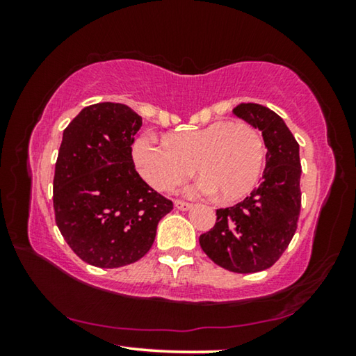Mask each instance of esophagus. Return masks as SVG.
I'll use <instances>...</instances> for the list:
<instances>
[{
    "instance_id": "obj_1",
    "label": "esophagus",
    "mask_w": 356,
    "mask_h": 356,
    "mask_svg": "<svg viewBox=\"0 0 356 356\" xmlns=\"http://www.w3.org/2000/svg\"><path fill=\"white\" fill-rule=\"evenodd\" d=\"M174 207L179 209V210H188V209H191V204L177 200V201H174Z\"/></svg>"
}]
</instances>
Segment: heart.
Listing matches in <instances>:
<instances>
[{
    "label": "heart",
    "instance_id": "obj_1",
    "mask_svg": "<svg viewBox=\"0 0 356 356\" xmlns=\"http://www.w3.org/2000/svg\"><path fill=\"white\" fill-rule=\"evenodd\" d=\"M131 155L138 172L155 190H174L195 170L202 177L196 184L197 191L236 201L256 185L265 149L251 124L216 120L206 127L168 135L165 141L143 135L135 141Z\"/></svg>",
    "mask_w": 356,
    "mask_h": 356
}]
</instances>
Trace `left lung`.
Wrapping results in <instances>:
<instances>
[{
  "label": "left lung",
  "mask_w": 356,
  "mask_h": 356,
  "mask_svg": "<svg viewBox=\"0 0 356 356\" xmlns=\"http://www.w3.org/2000/svg\"><path fill=\"white\" fill-rule=\"evenodd\" d=\"M234 114L262 131L267 147L262 182L242 202L216 210V222L201 234L202 251L236 273L272 267L291 243L301 209L298 143L278 114L259 104H240Z\"/></svg>",
  "instance_id": "8db88e82"
}]
</instances>
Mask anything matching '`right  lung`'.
I'll use <instances>...</instances> for the list:
<instances>
[{
  "label": "right lung",
  "instance_id": "obj_1",
  "mask_svg": "<svg viewBox=\"0 0 356 356\" xmlns=\"http://www.w3.org/2000/svg\"><path fill=\"white\" fill-rule=\"evenodd\" d=\"M141 116L122 104L83 108L59 147L53 207L56 226L81 261L100 268L134 264L150 250L172 201L135 170L131 144Z\"/></svg>",
  "mask_w": 356,
  "mask_h": 356
}]
</instances>
